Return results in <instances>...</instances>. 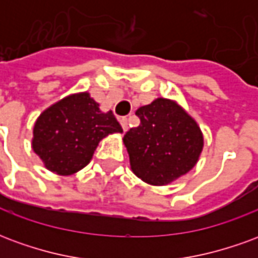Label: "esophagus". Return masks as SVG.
I'll list each match as a JSON object with an SVG mask.
<instances>
[{
  "instance_id": "1",
  "label": "esophagus",
  "mask_w": 258,
  "mask_h": 258,
  "mask_svg": "<svg viewBox=\"0 0 258 258\" xmlns=\"http://www.w3.org/2000/svg\"><path fill=\"white\" fill-rule=\"evenodd\" d=\"M120 124H121V127H123L124 131H127V130H128V120H127L125 117L120 118Z\"/></svg>"
}]
</instances>
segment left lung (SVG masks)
<instances>
[{"label":"left lung","mask_w":258,"mask_h":258,"mask_svg":"<svg viewBox=\"0 0 258 258\" xmlns=\"http://www.w3.org/2000/svg\"><path fill=\"white\" fill-rule=\"evenodd\" d=\"M135 114L141 124L123 138L133 173L155 186L170 185L189 173L205 145L203 133L189 113L177 101L162 96Z\"/></svg>","instance_id":"left-lung-1"}]
</instances>
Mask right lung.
Instances as JSON below:
<instances>
[{
  "instance_id": "add662e5",
  "label": "right lung",
  "mask_w": 258,
  "mask_h": 258,
  "mask_svg": "<svg viewBox=\"0 0 258 258\" xmlns=\"http://www.w3.org/2000/svg\"><path fill=\"white\" fill-rule=\"evenodd\" d=\"M114 133L123 128L112 110L102 112L84 91L64 96L37 117L31 148L47 170L66 177L84 168L98 144Z\"/></svg>"
}]
</instances>
